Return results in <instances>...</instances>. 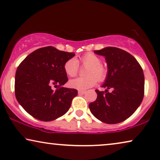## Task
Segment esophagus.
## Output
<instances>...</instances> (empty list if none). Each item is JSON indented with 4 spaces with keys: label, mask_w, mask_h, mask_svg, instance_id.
Segmentation results:
<instances>
[{
    "label": "esophagus",
    "mask_w": 160,
    "mask_h": 160,
    "mask_svg": "<svg viewBox=\"0 0 160 160\" xmlns=\"http://www.w3.org/2000/svg\"><path fill=\"white\" fill-rule=\"evenodd\" d=\"M85 93V91H78V94H80V95H83V94Z\"/></svg>",
    "instance_id": "esophagus-1"
}]
</instances>
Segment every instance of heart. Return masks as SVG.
I'll list each match as a JSON object with an SVG mask.
<instances>
[{"mask_svg":"<svg viewBox=\"0 0 160 160\" xmlns=\"http://www.w3.org/2000/svg\"><path fill=\"white\" fill-rule=\"evenodd\" d=\"M79 64L87 67L85 70V78H78L69 81V86L80 91L93 87L97 81L102 82L107 77L108 69L102 64V59L93 53H86L78 59L69 58L64 63L65 73L69 77H75L79 72Z\"/></svg>","mask_w":160,"mask_h":160,"instance_id":"b5f03b06","label":"heart"}]
</instances>
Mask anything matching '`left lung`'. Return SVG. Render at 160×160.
<instances>
[{"label":"left lung","mask_w":160,"mask_h":160,"mask_svg":"<svg viewBox=\"0 0 160 160\" xmlns=\"http://www.w3.org/2000/svg\"><path fill=\"white\" fill-rule=\"evenodd\" d=\"M105 57L108 74L103 88L96 90L97 98L89 103L91 113L107 124H117L130 118L138 109L144 96V75L142 67L127 51L116 47L94 51ZM112 88L109 93L108 90Z\"/></svg>","instance_id":"8db88e82"}]
</instances>
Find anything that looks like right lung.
<instances>
[{
  "instance_id": "1",
  "label": "right lung",
  "mask_w": 160,
  "mask_h": 160,
  "mask_svg": "<svg viewBox=\"0 0 160 160\" xmlns=\"http://www.w3.org/2000/svg\"><path fill=\"white\" fill-rule=\"evenodd\" d=\"M74 56L47 46L33 51L20 63L15 75V96L33 118L52 121L70 108L78 91L63 87L68 81L64 65Z\"/></svg>"
}]
</instances>
